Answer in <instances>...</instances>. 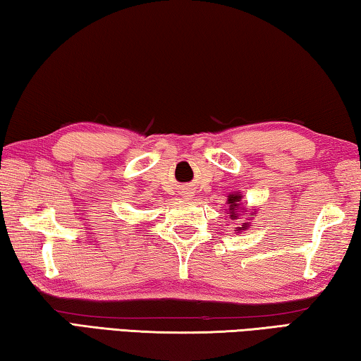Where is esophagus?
<instances>
[{
	"instance_id": "34e87169",
	"label": "esophagus",
	"mask_w": 361,
	"mask_h": 361,
	"mask_svg": "<svg viewBox=\"0 0 361 361\" xmlns=\"http://www.w3.org/2000/svg\"><path fill=\"white\" fill-rule=\"evenodd\" d=\"M183 195H185L186 199H189V197H191V195H192V192H189V191H183Z\"/></svg>"
}]
</instances>
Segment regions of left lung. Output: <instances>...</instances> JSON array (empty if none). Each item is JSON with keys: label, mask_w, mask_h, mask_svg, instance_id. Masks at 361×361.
<instances>
[{"label": "left lung", "mask_w": 361, "mask_h": 361, "mask_svg": "<svg viewBox=\"0 0 361 361\" xmlns=\"http://www.w3.org/2000/svg\"><path fill=\"white\" fill-rule=\"evenodd\" d=\"M240 200H242V194H240V192H231V194L228 195V202H226V204L229 205L226 210L229 212L228 215H229L231 219H239V216H243V212H245V215L248 216V218L243 219V221H239L242 226H237V228H235V231H239V232L248 229V228H250V219L256 216V209H255V207H253V209H248V207H243V205L240 204ZM239 209L243 210L242 214L238 213ZM247 211H250V213L247 214Z\"/></svg>", "instance_id": "8db88e82"}]
</instances>
